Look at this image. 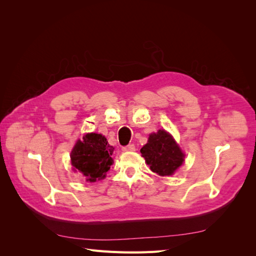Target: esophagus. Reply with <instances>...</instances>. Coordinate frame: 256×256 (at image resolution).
Masks as SVG:
<instances>
[{
    "label": "esophagus",
    "mask_w": 256,
    "mask_h": 256,
    "mask_svg": "<svg viewBox=\"0 0 256 256\" xmlns=\"http://www.w3.org/2000/svg\"><path fill=\"white\" fill-rule=\"evenodd\" d=\"M122 152H134L136 150V146L134 144H129L127 146L122 147Z\"/></svg>",
    "instance_id": "1"
}]
</instances>
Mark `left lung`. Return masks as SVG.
I'll return each instance as SVG.
<instances>
[{"instance_id":"obj_1","label":"left lung","mask_w":256,"mask_h":256,"mask_svg":"<svg viewBox=\"0 0 256 256\" xmlns=\"http://www.w3.org/2000/svg\"><path fill=\"white\" fill-rule=\"evenodd\" d=\"M141 154L152 171L160 176L172 175L182 164L184 157L172 136L164 130L152 134Z\"/></svg>"}]
</instances>
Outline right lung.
Wrapping results in <instances>:
<instances>
[{
	"instance_id": "add662e5",
	"label": "right lung",
	"mask_w": 256,
	"mask_h": 256,
	"mask_svg": "<svg viewBox=\"0 0 256 256\" xmlns=\"http://www.w3.org/2000/svg\"><path fill=\"white\" fill-rule=\"evenodd\" d=\"M114 147L106 138L97 134H88L83 141L76 143L72 152V164L74 171H79L86 182H94L106 177L113 164L111 158Z\"/></svg>"
}]
</instances>
